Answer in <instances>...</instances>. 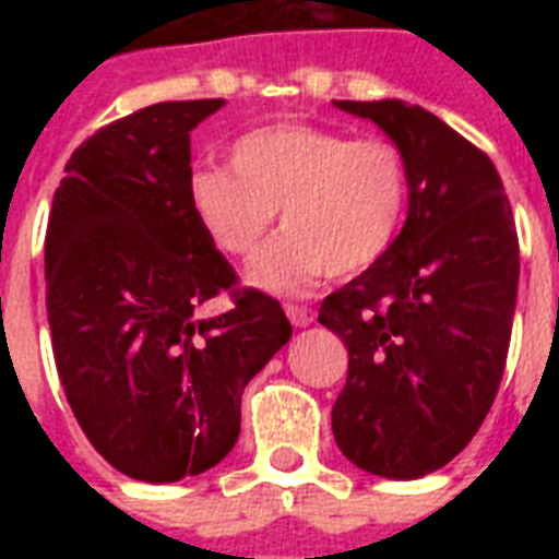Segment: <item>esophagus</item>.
<instances>
[{"mask_svg":"<svg viewBox=\"0 0 559 559\" xmlns=\"http://www.w3.org/2000/svg\"><path fill=\"white\" fill-rule=\"evenodd\" d=\"M284 310H287V319L293 324H296V328H307V324L313 322V310H310V307H305V305H287V307H284Z\"/></svg>","mask_w":559,"mask_h":559,"instance_id":"1","label":"esophagus"}]
</instances>
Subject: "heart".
Instances as JSON below:
<instances>
[{
    "mask_svg": "<svg viewBox=\"0 0 559 559\" xmlns=\"http://www.w3.org/2000/svg\"><path fill=\"white\" fill-rule=\"evenodd\" d=\"M412 200L406 153L389 139L281 121L231 144L226 168L193 170L188 202L228 258H249L281 209L278 240L254 258V287L305 296L324 278L371 270L397 243Z\"/></svg>",
    "mask_w": 559,
    "mask_h": 559,
    "instance_id": "b5f03b06",
    "label": "heart"
}]
</instances>
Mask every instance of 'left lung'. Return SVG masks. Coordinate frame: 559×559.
Instances as JSON below:
<instances>
[{
  "label": "left lung",
  "instance_id": "1",
  "mask_svg": "<svg viewBox=\"0 0 559 559\" xmlns=\"http://www.w3.org/2000/svg\"><path fill=\"white\" fill-rule=\"evenodd\" d=\"M406 153V226L380 263L331 293L319 322L348 348L333 438L359 469L420 478L485 424L511 345L520 237L485 151L406 100H336Z\"/></svg>",
  "mask_w": 559,
  "mask_h": 559
}]
</instances>
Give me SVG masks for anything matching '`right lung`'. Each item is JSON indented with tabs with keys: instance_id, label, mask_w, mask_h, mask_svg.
Returning <instances> with one entry per match:
<instances>
[{
	"instance_id": "1",
	"label": "right lung",
	"mask_w": 559,
	"mask_h": 559,
	"mask_svg": "<svg viewBox=\"0 0 559 559\" xmlns=\"http://www.w3.org/2000/svg\"><path fill=\"white\" fill-rule=\"evenodd\" d=\"M223 98L165 100L100 127L66 162L46 228L57 373L90 443L165 485L226 459L240 397L293 336L272 296L237 287L188 202L191 130ZM228 292L233 307L200 320Z\"/></svg>"
}]
</instances>
